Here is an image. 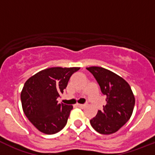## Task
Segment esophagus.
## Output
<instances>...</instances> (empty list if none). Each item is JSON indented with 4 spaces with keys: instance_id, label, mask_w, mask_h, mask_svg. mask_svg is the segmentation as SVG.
Returning <instances> with one entry per match:
<instances>
[{
    "instance_id": "obj_1",
    "label": "esophagus",
    "mask_w": 155,
    "mask_h": 155,
    "mask_svg": "<svg viewBox=\"0 0 155 155\" xmlns=\"http://www.w3.org/2000/svg\"><path fill=\"white\" fill-rule=\"evenodd\" d=\"M77 105H78L79 108H84V106H85V105H83V104H77Z\"/></svg>"
}]
</instances>
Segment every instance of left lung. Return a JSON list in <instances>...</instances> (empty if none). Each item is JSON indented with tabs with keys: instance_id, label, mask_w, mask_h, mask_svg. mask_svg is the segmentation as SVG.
<instances>
[{
	"instance_id": "8db88e82",
	"label": "left lung",
	"mask_w": 155,
	"mask_h": 155,
	"mask_svg": "<svg viewBox=\"0 0 155 155\" xmlns=\"http://www.w3.org/2000/svg\"><path fill=\"white\" fill-rule=\"evenodd\" d=\"M106 96V104L95 117L90 120L91 127L101 134L116 133L130 119L135 98L130 84L123 78L101 67L87 68Z\"/></svg>"
}]
</instances>
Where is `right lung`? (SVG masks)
I'll list each match as a JSON object with an SVG mask.
<instances>
[{
    "instance_id": "obj_1",
    "label": "right lung",
    "mask_w": 155,
    "mask_h": 155,
    "mask_svg": "<svg viewBox=\"0 0 155 155\" xmlns=\"http://www.w3.org/2000/svg\"><path fill=\"white\" fill-rule=\"evenodd\" d=\"M80 68H50L26 81L21 92L24 113L40 132L54 134L66 126L72 105L58 103L71 76Z\"/></svg>"
}]
</instances>
